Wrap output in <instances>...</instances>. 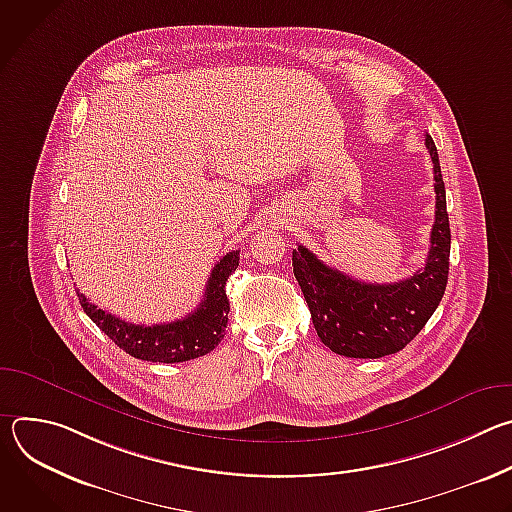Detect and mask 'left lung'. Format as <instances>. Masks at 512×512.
<instances>
[{"label":"left lung","mask_w":512,"mask_h":512,"mask_svg":"<svg viewBox=\"0 0 512 512\" xmlns=\"http://www.w3.org/2000/svg\"><path fill=\"white\" fill-rule=\"evenodd\" d=\"M433 164L435 223L425 267L397 283H364L322 263L304 245L291 255L320 340L336 354L381 358L405 348L440 306L450 269L446 186L435 143L425 133Z\"/></svg>","instance_id":"obj_1"}]
</instances>
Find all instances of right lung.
I'll use <instances>...</instances> for the list:
<instances>
[{"mask_svg":"<svg viewBox=\"0 0 512 512\" xmlns=\"http://www.w3.org/2000/svg\"><path fill=\"white\" fill-rule=\"evenodd\" d=\"M237 267L239 251L227 253L214 265L200 306L186 318L168 324H129L97 308L79 291L77 296L85 314L127 354L150 362H184L208 354L223 340L231 310L225 285Z\"/></svg>","mask_w":512,"mask_h":512,"instance_id":"add662e5","label":"right lung"}]
</instances>
